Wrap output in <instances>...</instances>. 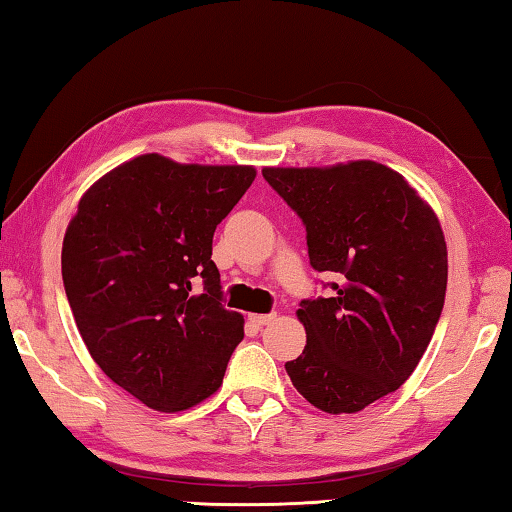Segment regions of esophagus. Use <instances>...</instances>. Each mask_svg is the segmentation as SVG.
<instances>
[{"instance_id": "esophagus-1", "label": "esophagus", "mask_w": 512, "mask_h": 512, "mask_svg": "<svg viewBox=\"0 0 512 512\" xmlns=\"http://www.w3.org/2000/svg\"><path fill=\"white\" fill-rule=\"evenodd\" d=\"M275 318H277V314H250V316H248L250 323L257 325V327H264V325H268V323H273Z\"/></svg>"}]
</instances>
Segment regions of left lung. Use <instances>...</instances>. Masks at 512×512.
<instances>
[{"instance_id": "obj_1", "label": "left lung", "mask_w": 512, "mask_h": 512, "mask_svg": "<svg viewBox=\"0 0 512 512\" xmlns=\"http://www.w3.org/2000/svg\"><path fill=\"white\" fill-rule=\"evenodd\" d=\"M262 176L305 223L314 271L336 275L332 298L300 302L307 345L284 368L316 409L357 413L411 377L438 325L447 289L438 216L372 160Z\"/></svg>"}]
</instances>
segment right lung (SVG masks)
<instances>
[{
    "label": "right lung",
    "mask_w": 512,
    "mask_h": 512,
    "mask_svg": "<svg viewBox=\"0 0 512 512\" xmlns=\"http://www.w3.org/2000/svg\"><path fill=\"white\" fill-rule=\"evenodd\" d=\"M255 169L178 164L146 153L83 194L63 241V284L97 366L155 411L219 391L244 339L223 307L214 230Z\"/></svg>",
    "instance_id": "obj_1"
}]
</instances>
